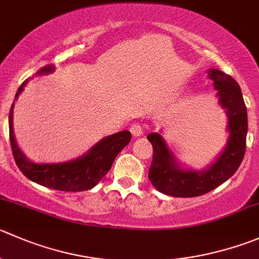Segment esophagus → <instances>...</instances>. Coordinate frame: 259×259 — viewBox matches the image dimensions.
Instances as JSON below:
<instances>
[{
    "label": "esophagus",
    "instance_id": "1",
    "mask_svg": "<svg viewBox=\"0 0 259 259\" xmlns=\"http://www.w3.org/2000/svg\"><path fill=\"white\" fill-rule=\"evenodd\" d=\"M130 133L133 134V137H140L143 134V126L139 122H135L130 126Z\"/></svg>",
    "mask_w": 259,
    "mask_h": 259
}]
</instances>
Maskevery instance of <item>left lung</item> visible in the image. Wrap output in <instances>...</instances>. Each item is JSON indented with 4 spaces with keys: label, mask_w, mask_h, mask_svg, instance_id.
I'll list each match as a JSON object with an SVG mask.
<instances>
[{
    "label": "left lung",
    "mask_w": 259,
    "mask_h": 259,
    "mask_svg": "<svg viewBox=\"0 0 259 259\" xmlns=\"http://www.w3.org/2000/svg\"><path fill=\"white\" fill-rule=\"evenodd\" d=\"M219 102L228 115L229 139L215 163L207 169H183L176 162L162 135L152 133L147 139L153 145V160L149 181L159 192L173 197H196L210 192L229 180L242 163L248 132L247 107L242 90L233 77L219 69H209Z\"/></svg>",
    "instance_id": "left-lung-1"
}]
</instances>
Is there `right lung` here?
I'll list each match as a JSON object with an SVG mask.
<instances>
[{
	"label": "right lung",
	"mask_w": 259,
	"mask_h": 259,
	"mask_svg": "<svg viewBox=\"0 0 259 259\" xmlns=\"http://www.w3.org/2000/svg\"><path fill=\"white\" fill-rule=\"evenodd\" d=\"M54 71L53 66L44 67L40 69L37 74H47ZM29 82L26 79L22 82L20 89L17 90L15 100L24 90L25 84ZM12 104L9 115V127H10V143H11L12 154L15 162L22 173L30 181L45 187L53 188L59 191H87L97 185L102 180L105 175L110 170L116 155L129 144L132 139V134L127 130L119 132L110 137L104 138L101 142L97 143L95 147L89 150L83 157L77 158L71 162L64 163H50V164H40V163L30 162L24 153L19 149L15 140L14 127H12Z\"/></svg>",
	"instance_id": "obj_1"
}]
</instances>
